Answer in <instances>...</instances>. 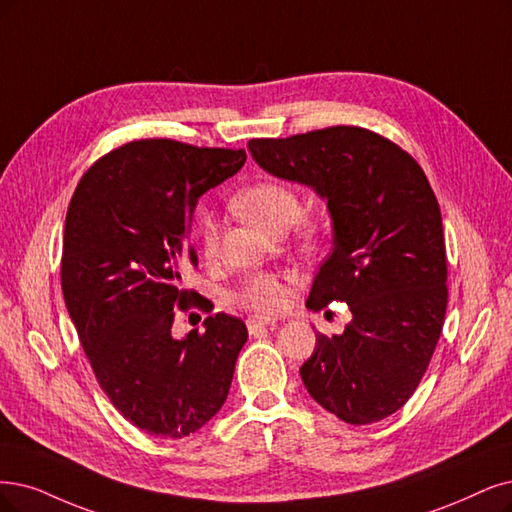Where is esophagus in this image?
<instances>
[{"mask_svg": "<svg viewBox=\"0 0 512 512\" xmlns=\"http://www.w3.org/2000/svg\"><path fill=\"white\" fill-rule=\"evenodd\" d=\"M246 327H249V333H257L259 329H274L276 327V320L272 318H259V316H253L246 320Z\"/></svg>", "mask_w": 512, "mask_h": 512, "instance_id": "esophagus-1", "label": "esophagus"}]
</instances>
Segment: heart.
Listing matches in <instances>:
<instances>
[{"instance_id":"b5f03b06","label":"heart","mask_w":512,"mask_h":512,"mask_svg":"<svg viewBox=\"0 0 512 512\" xmlns=\"http://www.w3.org/2000/svg\"><path fill=\"white\" fill-rule=\"evenodd\" d=\"M236 211L259 230L268 234H282L299 219L301 198L287 183L263 179L234 196ZM299 240L308 249H316L325 242L327 225L323 219L306 217L297 221ZM219 244V223L213 215H202L198 223V246L204 257H213ZM234 299L240 306L255 312L272 314L287 304L289 293L282 282L272 274H255L236 291Z\"/></svg>"}]
</instances>
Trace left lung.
<instances>
[{"instance_id":"left-lung-1","label":"left lung","mask_w":512,"mask_h":512,"mask_svg":"<svg viewBox=\"0 0 512 512\" xmlns=\"http://www.w3.org/2000/svg\"><path fill=\"white\" fill-rule=\"evenodd\" d=\"M249 151L270 175L312 187L331 215L333 249L308 308L346 301L352 320L342 335L318 333L304 386L348 424L388 418L418 388L447 310L441 208L424 170L358 126L251 139Z\"/></svg>"}]
</instances>
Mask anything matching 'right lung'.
<instances>
[{"instance_id": "obj_1", "label": "right lung", "mask_w": 512, "mask_h": 512, "mask_svg": "<svg viewBox=\"0 0 512 512\" xmlns=\"http://www.w3.org/2000/svg\"><path fill=\"white\" fill-rule=\"evenodd\" d=\"M244 149L132 141L94 162L67 208L61 285L99 386L124 418L164 439L200 430L223 407L246 325L230 314L173 335L175 308L211 310L181 289L198 257V198L236 175Z\"/></svg>"}]
</instances>
